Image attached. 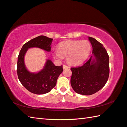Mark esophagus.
<instances>
[{
  "instance_id": "1",
  "label": "esophagus",
  "mask_w": 127,
  "mask_h": 127,
  "mask_svg": "<svg viewBox=\"0 0 127 127\" xmlns=\"http://www.w3.org/2000/svg\"><path fill=\"white\" fill-rule=\"evenodd\" d=\"M63 69H66V68H68L69 66L65 65V64H64V65H63Z\"/></svg>"
}]
</instances>
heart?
<instances>
[{
    "instance_id": "obj_1",
    "label": "heart",
    "mask_w": 127,
    "mask_h": 127,
    "mask_svg": "<svg viewBox=\"0 0 127 127\" xmlns=\"http://www.w3.org/2000/svg\"><path fill=\"white\" fill-rule=\"evenodd\" d=\"M91 51V46L87 40H69L61 43L54 53L56 59L62 60L66 57L69 63L79 64L87 59Z\"/></svg>"
}]
</instances>
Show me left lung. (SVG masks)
I'll return each instance as SVG.
<instances>
[{
    "mask_svg": "<svg viewBox=\"0 0 127 127\" xmlns=\"http://www.w3.org/2000/svg\"><path fill=\"white\" fill-rule=\"evenodd\" d=\"M94 58L81 66L72 67L70 84L74 91L83 95H91L106 84L109 76V57L106 49L95 38L89 37Z\"/></svg>",
    "mask_w": 127,
    "mask_h": 127,
    "instance_id": "1",
    "label": "left lung"
}]
</instances>
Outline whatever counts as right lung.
Segmentation results:
<instances>
[{"label": "right lung", "mask_w": 127, "mask_h": 127, "mask_svg": "<svg viewBox=\"0 0 127 127\" xmlns=\"http://www.w3.org/2000/svg\"><path fill=\"white\" fill-rule=\"evenodd\" d=\"M53 38L39 36L23 45L19 54L17 61V75L21 83L32 93L41 95L50 92L55 86L59 75L63 72V66H55L50 60H48L45 67L37 73L28 71L24 63V57L28 49L36 47L50 51Z\"/></svg>", "instance_id": "obj_1"}]
</instances>
